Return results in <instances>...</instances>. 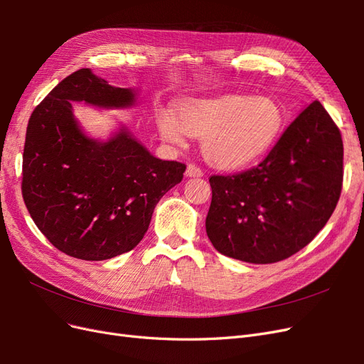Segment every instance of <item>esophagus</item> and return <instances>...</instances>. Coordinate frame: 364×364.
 <instances>
[{"label": "esophagus", "mask_w": 364, "mask_h": 364, "mask_svg": "<svg viewBox=\"0 0 364 364\" xmlns=\"http://www.w3.org/2000/svg\"><path fill=\"white\" fill-rule=\"evenodd\" d=\"M185 174H186V178H202V176H203V171H202L199 167H197V165L190 164L188 167H186Z\"/></svg>", "instance_id": "esophagus-1"}]
</instances>
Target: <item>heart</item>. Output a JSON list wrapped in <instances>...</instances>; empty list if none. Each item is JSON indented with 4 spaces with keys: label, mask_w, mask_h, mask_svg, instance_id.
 <instances>
[{
    "label": "heart",
    "mask_w": 364,
    "mask_h": 364,
    "mask_svg": "<svg viewBox=\"0 0 364 364\" xmlns=\"http://www.w3.org/2000/svg\"><path fill=\"white\" fill-rule=\"evenodd\" d=\"M161 136L182 144L183 134L202 138L205 159L218 168L234 170L258 161L272 149L284 127V111L270 97L226 94L191 98L156 114Z\"/></svg>",
    "instance_id": "obj_1"
}]
</instances>
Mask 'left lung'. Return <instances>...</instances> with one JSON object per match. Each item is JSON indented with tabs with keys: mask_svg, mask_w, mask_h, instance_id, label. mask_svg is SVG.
<instances>
[{
	"mask_svg": "<svg viewBox=\"0 0 364 364\" xmlns=\"http://www.w3.org/2000/svg\"><path fill=\"white\" fill-rule=\"evenodd\" d=\"M341 182L340 130L321 102H313L257 167L209 178L208 238L229 258L252 264L282 261L326 225Z\"/></svg>",
	"mask_w": 364,
	"mask_h": 364,
	"instance_id": "left-lung-1",
	"label": "left lung"
}]
</instances>
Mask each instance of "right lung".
Segmentation results:
<instances>
[{
    "label": "right lung",
    "instance_id": "obj_1",
    "mask_svg": "<svg viewBox=\"0 0 364 364\" xmlns=\"http://www.w3.org/2000/svg\"><path fill=\"white\" fill-rule=\"evenodd\" d=\"M73 102L102 109L134 106L136 91L115 87L90 68L63 79L33 111L23 155V197L33 222L70 257L103 261L134 249L161 197L185 164L155 158L123 126L87 136Z\"/></svg>",
    "mask_w": 364,
    "mask_h": 364
}]
</instances>
